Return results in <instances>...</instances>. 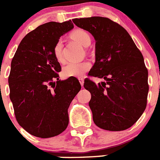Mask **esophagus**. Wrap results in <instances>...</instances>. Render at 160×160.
Instances as JSON below:
<instances>
[{
    "instance_id": "1",
    "label": "esophagus",
    "mask_w": 160,
    "mask_h": 160,
    "mask_svg": "<svg viewBox=\"0 0 160 160\" xmlns=\"http://www.w3.org/2000/svg\"><path fill=\"white\" fill-rule=\"evenodd\" d=\"M78 80H79V82H80V84H81V86L82 87L83 85H84V78H79Z\"/></svg>"
}]
</instances>
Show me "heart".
Returning <instances> with one entry per match:
<instances>
[{
    "instance_id": "heart-1",
    "label": "heart",
    "mask_w": 160,
    "mask_h": 160,
    "mask_svg": "<svg viewBox=\"0 0 160 160\" xmlns=\"http://www.w3.org/2000/svg\"><path fill=\"white\" fill-rule=\"evenodd\" d=\"M71 38L82 46H88L90 43V37L86 31L78 29L71 33ZM53 54L58 62H62L64 60L62 54V41L58 40L53 47ZM90 63L87 61L84 62H68L62 69L64 77L79 78L83 76L86 72L90 69Z\"/></svg>"
}]
</instances>
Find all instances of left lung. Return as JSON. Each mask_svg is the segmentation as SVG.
Returning <instances> with one entry per match:
<instances>
[{"mask_svg":"<svg viewBox=\"0 0 160 160\" xmlns=\"http://www.w3.org/2000/svg\"><path fill=\"white\" fill-rule=\"evenodd\" d=\"M73 22L95 40V62L88 74L106 80L98 85L85 80L94 123L107 131L128 129L147 106L148 71L142 53L128 31L109 18H75Z\"/></svg>","mask_w":160,"mask_h":160,"instance_id":"left-lung-1","label":"left lung"}]
</instances>
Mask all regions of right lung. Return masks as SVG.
Wrapping results in <instances>:
<instances>
[{
	"label": "right lung",
	"mask_w": 160,
	"mask_h": 160,
	"mask_svg": "<svg viewBox=\"0 0 160 160\" xmlns=\"http://www.w3.org/2000/svg\"><path fill=\"white\" fill-rule=\"evenodd\" d=\"M71 21L39 25L21 42L11 62L10 100L19 125L39 138L56 136L69 123L68 108L81 85L76 78L59 80L53 47L71 30Z\"/></svg>",
	"instance_id": "obj_1"
}]
</instances>
